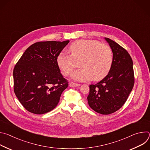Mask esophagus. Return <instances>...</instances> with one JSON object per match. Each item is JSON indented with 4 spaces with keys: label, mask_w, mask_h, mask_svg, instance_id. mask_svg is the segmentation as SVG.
Here are the masks:
<instances>
[{
    "label": "esophagus",
    "mask_w": 150,
    "mask_h": 150,
    "mask_svg": "<svg viewBox=\"0 0 150 150\" xmlns=\"http://www.w3.org/2000/svg\"><path fill=\"white\" fill-rule=\"evenodd\" d=\"M80 84L79 83H74V82H70L69 83V86L71 87H78L79 86Z\"/></svg>",
    "instance_id": "1"
}]
</instances>
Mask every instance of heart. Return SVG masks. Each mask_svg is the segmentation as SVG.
<instances>
[{
	"instance_id": "obj_1",
	"label": "heart",
	"mask_w": 150,
	"mask_h": 150,
	"mask_svg": "<svg viewBox=\"0 0 150 150\" xmlns=\"http://www.w3.org/2000/svg\"><path fill=\"white\" fill-rule=\"evenodd\" d=\"M70 55L60 53L56 57L57 66L65 76L72 74L75 68L74 60L80 59L81 68L74 74V78L81 81L93 78L98 81L110 72L113 64V52L106 45L96 40H79L69 46Z\"/></svg>"
}]
</instances>
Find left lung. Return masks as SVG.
<instances>
[{
  "instance_id": "left-lung-1",
  "label": "left lung",
  "mask_w": 150,
  "mask_h": 150,
  "mask_svg": "<svg viewBox=\"0 0 150 150\" xmlns=\"http://www.w3.org/2000/svg\"><path fill=\"white\" fill-rule=\"evenodd\" d=\"M113 52V64L108 75L90 85L87 97L90 108L102 115L113 113L127 100L134 85L133 62L128 52L117 42L104 38Z\"/></svg>"
}]
</instances>
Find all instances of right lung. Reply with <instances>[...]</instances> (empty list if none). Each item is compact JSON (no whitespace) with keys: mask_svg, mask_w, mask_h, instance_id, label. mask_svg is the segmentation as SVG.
I'll return each mask as SVG.
<instances>
[{"mask_svg":"<svg viewBox=\"0 0 150 150\" xmlns=\"http://www.w3.org/2000/svg\"><path fill=\"white\" fill-rule=\"evenodd\" d=\"M40 41L30 46L13 69L14 92L28 112L41 115L57 105L62 92L68 87L57 66L56 57L68 43Z\"/></svg>","mask_w":150,"mask_h":150,"instance_id":"obj_1","label":"right lung"}]
</instances>
